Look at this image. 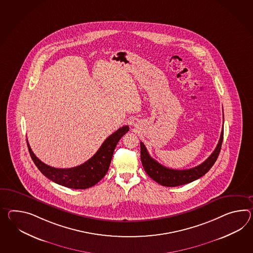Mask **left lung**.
I'll list each match as a JSON object with an SVG mask.
<instances>
[{
	"mask_svg": "<svg viewBox=\"0 0 253 253\" xmlns=\"http://www.w3.org/2000/svg\"><path fill=\"white\" fill-rule=\"evenodd\" d=\"M223 133L224 129H222L220 138L216 149L207 160L197 167L185 170H174L162 166L157 161L154 160L150 156L145 145L141 142V161L142 167L151 178L164 186L172 187L191 183L193 181L203 176L205 173L210 171V168L215 164L221 150Z\"/></svg>",
	"mask_w": 253,
	"mask_h": 253,
	"instance_id": "obj_1",
	"label": "left lung"
}]
</instances>
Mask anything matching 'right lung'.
<instances>
[{"label": "right lung", "mask_w": 253, "mask_h": 253, "mask_svg": "<svg viewBox=\"0 0 253 253\" xmlns=\"http://www.w3.org/2000/svg\"><path fill=\"white\" fill-rule=\"evenodd\" d=\"M129 126H124L109 136L101 144L98 152L90 159L79 167L72 168H55L45 165L39 160L33 153L27 142V146L31 155L32 160L45 177L58 185L73 189H86L99 183L108 172L111 165L113 152L118 142L123 136L128 132Z\"/></svg>", "instance_id": "add662e5"}]
</instances>
